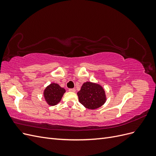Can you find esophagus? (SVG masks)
<instances>
[{"instance_id":"esophagus-1","label":"esophagus","mask_w":156,"mask_h":156,"mask_svg":"<svg viewBox=\"0 0 156 156\" xmlns=\"http://www.w3.org/2000/svg\"><path fill=\"white\" fill-rule=\"evenodd\" d=\"M69 91L71 92H75V88H69Z\"/></svg>"}]
</instances>
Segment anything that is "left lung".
I'll list each match as a JSON object with an SVG mask.
<instances>
[{
	"instance_id": "1",
	"label": "left lung",
	"mask_w": 156,
	"mask_h": 156,
	"mask_svg": "<svg viewBox=\"0 0 156 156\" xmlns=\"http://www.w3.org/2000/svg\"><path fill=\"white\" fill-rule=\"evenodd\" d=\"M79 101L89 109H96L102 106L106 101L104 89L100 84L86 82L77 92Z\"/></svg>"
}]
</instances>
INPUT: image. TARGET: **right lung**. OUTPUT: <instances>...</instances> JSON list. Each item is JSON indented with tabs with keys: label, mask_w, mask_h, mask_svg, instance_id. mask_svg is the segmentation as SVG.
I'll list each match as a JSON object with an SVG mask.
<instances>
[{
	"label": "right lung",
	"mask_w": 156,
	"mask_h": 156,
	"mask_svg": "<svg viewBox=\"0 0 156 156\" xmlns=\"http://www.w3.org/2000/svg\"><path fill=\"white\" fill-rule=\"evenodd\" d=\"M65 92L66 90L64 88L53 83L45 88L44 91V96L49 105L54 106L60 101Z\"/></svg>",
	"instance_id": "1"
}]
</instances>
